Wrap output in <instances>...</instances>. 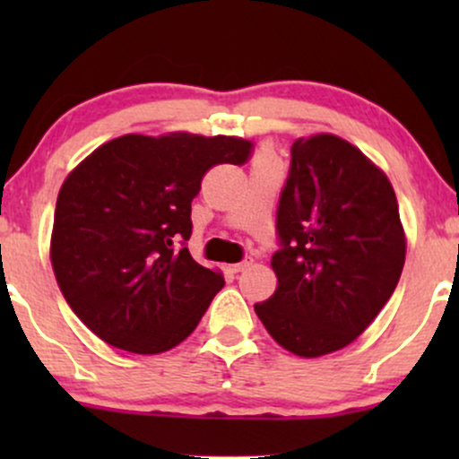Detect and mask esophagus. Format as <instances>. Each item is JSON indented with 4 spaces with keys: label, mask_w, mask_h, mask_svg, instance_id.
Returning a JSON list of instances; mask_svg holds the SVG:
<instances>
[{
    "label": "esophagus",
    "mask_w": 459,
    "mask_h": 459,
    "mask_svg": "<svg viewBox=\"0 0 459 459\" xmlns=\"http://www.w3.org/2000/svg\"><path fill=\"white\" fill-rule=\"evenodd\" d=\"M252 265V259H246V261H241V263H235V265H229V272L230 273H239V272H244V270H247V267Z\"/></svg>",
    "instance_id": "34e87169"
}]
</instances>
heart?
Masks as SVG:
<instances>
[{"instance_id":"b5f03b06","label":"heart","mask_w":459,"mask_h":459,"mask_svg":"<svg viewBox=\"0 0 459 459\" xmlns=\"http://www.w3.org/2000/svg\"><path fill=\"white\" fill-rule=\"evenodd\" d=\"M265 160H273V155L270 151H261L259 155H256V161H265Z\"/></svg>"}]
</instances>
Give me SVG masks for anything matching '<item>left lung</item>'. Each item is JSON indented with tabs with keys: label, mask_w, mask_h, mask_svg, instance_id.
Segmentation results:
<instances>
[{
	"label": "left lung",
	"mask_w": 459,
	"mask_h": 459,
	"mask_svg": "<svg viewBox=\"0 0 459 459\" xmlns=\"http://www.w3.org/2000/svg\"><path fill=\"white\" fill-rule=\"evenodd\" d=\"M276 226V291L255 304L265 330L302 358L354 343L403 270L405 230L388 177L339 135L298 138Z\"/></svg>",
	"instance_id": "8db88e82"
}]
</instances>
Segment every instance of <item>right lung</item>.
Masks as SVG:
<instances>
[{"mask_svg":"<svg viewBox=\"0 0 459 459\" xmlns=\"http://www.w3.org/2000/svg\"><path fill=\"white\" fill-rule=\"evenodd\" d=\"M235 135L127 134L79 161L57 194L51 267L68 307L105 343L161 354L186 341L224 287L177 241L192 235V200L218 163H244Z\"/></svg>","mask_w":459,"mask_h":459,"instance_id":"add662e5","label":"right lung"}]
</instances>
